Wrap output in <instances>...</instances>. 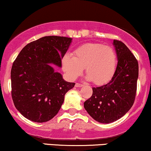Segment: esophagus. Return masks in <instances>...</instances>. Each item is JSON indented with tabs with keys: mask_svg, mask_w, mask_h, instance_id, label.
Instances as JSON below:
<instances>
[{
	"mask_svg": "<svg viewBox=\"0 0 151 151\" xmlns=\"http://www.w3.org/2000/svg\"><path fill=\"white\" fill-rule=\"evenodd\" d=\"M75 86L76 87H78V88H80V87L83 86V84H81V83H77L75 84Z\"/></svg>",
	"mask_w": 151,
	"mask_h": 151,
	"instance_id": "obj_1",
	"label": "esophagus"
}]
</instances>
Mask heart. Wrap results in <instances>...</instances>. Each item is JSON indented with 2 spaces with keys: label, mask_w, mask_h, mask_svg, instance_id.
<instances>
[{
  "label": "heart",
  "mask_w": 151,
  "mask_h": 151,
  "mask_svg": "<svg viewBox=\"0 0 151 151\" xmlns=\"http://www.w3.org/2000/svg\"><path fill=\"white\" fill-rule=\"evenodd\" d=\"M117 65V57L114 48L101 43L83 44L74 50L73 55L66 53L62 59V68L70 80H75L85 68L86 79L93 80L98 85L111 80Z\"/></svg>",
  "instance_id": "b5f03b06"
}]
</instances>
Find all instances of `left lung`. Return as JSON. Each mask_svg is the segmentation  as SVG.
Wrapping results in <instances>:
<instances>
[{
	"label": "left lung",
	"instance_id": "obj_1",
	"mask_svg": "<svg viewBox=\"0 0 151 151\" xmlns=\"http://www.w3.org/2000/svg\"><path fill=\"white\" fill-rule=\"evenodd\" d=\"M117 65L113 77L107 84L93 87L91 97L83 103L89 115L103 124L120 119L134 104L139 77L137 60L126 45L114 40Z\"/></svg>",
	"mask_w": 151,
	"mask_h": 151
}]
</instances>
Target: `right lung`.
<instances>
[{
  "instance_id": "right-lung-1",
  "label": "right lung",
  "mask_w": 151,
  "mask_h": 151,
  "mask_svg": "<svg viewBox=\"0 0 151 151\" xmlns=\"http://www.w3.org/2000/svg\"><path fill=\"white\" fill-rule=\"evenodd\" d=\"M72 38L44 36L25 46L12 64V98L24 117L45 122L57 115L65 95L75 85L63 79L54 67H62V59Z\"/></svg>"
}]
</instances>
